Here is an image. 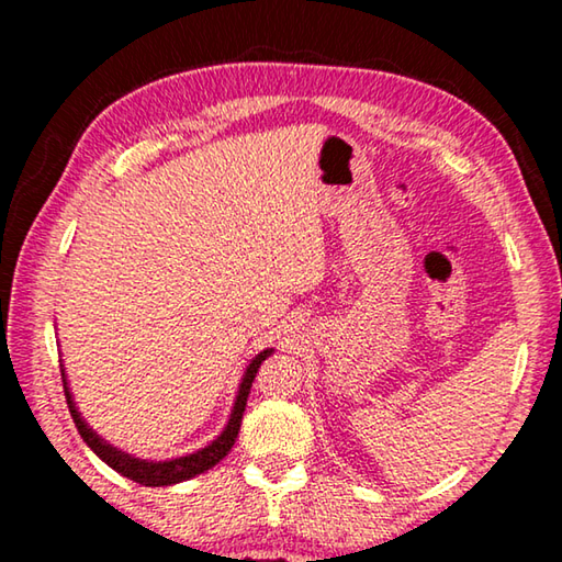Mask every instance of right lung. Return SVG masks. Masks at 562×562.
<instances>
[{
    "label": "right lung",
    "instance_id": "obj_1",
    "mask_svg": "<svg viewBox=\"0 0 562 562\" xmlns=\"http://www.w3.org/2000/svg\"><path fill=\"white\" fill-rule=\"evenodd\" d=\"M272 351L274 349L260 351V355L255 357L250 364H247L245 374H243V382H240V389H237V396H235L231 418H227L223 434L217 436L215 441L207 443L205 449L195 451V453H188V456H180V459H170V461L136 459V456H131L126 451H119L116 446H111V443L103 441L101 436L93 431L91 426L81 418L79 408H76V404H74V396L69 392V384H66V374H64V369H61L66 404H69L71 418H74L76 429H79V434H81V439L87 441L89 449L97 453L103 463H109L113 471H119L121 475H126V479L140 483V486H173V483L188 481V479H193V475H198V473H205L207 469H213V465L221 463L225 456H227V451L233 449V443L237 439V431H240L243 412H245V404H247V394H250V386L255 382V374H258L260 364L272 355Z\"/></svg>",
    "mask_w": 562,
    "mask_h": 562
}]
</instances>
